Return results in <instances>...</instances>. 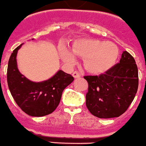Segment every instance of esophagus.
Wrapping results in <instances>:
<instances>
[{
    "label": "esophagus",
    "instance_id": "obj_1",
    "mask_svg": "<svg viewBox=\"0 0 146 146\" xmlns=\"http://www.w3.org/2000/svg\"><path fill=\"white\" fill-rule=\"evenodd\" d=\"M72 75H73V77H74V78H80V74L79 72H77V71H75V72H73Z\"/></svg>",
    "mask_w": 146,
    "mask_h": 146
}]
</instances>
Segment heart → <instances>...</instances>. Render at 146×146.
Wrapping results in <instances>:
<instances>
[{
  "instance_id": "b5f03b06",
  "label": "heart",
  "mask_w": 146,
  "mask_h": 146,
  "mask_svg": "<svg viewBox=\"0 0 146 146\" xmlns=\"http://www.w3.org/2000/svg\"><path fill=\"white\" fill-rule=\"evenodd\" d=\"M72 49L74 54L84 58L83 66L86 70L95 74L109 70L119 55L118 48L114 43L90 38L77 40ZM60 56L68 63L75 60L74 54L66 48H61Z\"/></svg>"
}]
</instances>
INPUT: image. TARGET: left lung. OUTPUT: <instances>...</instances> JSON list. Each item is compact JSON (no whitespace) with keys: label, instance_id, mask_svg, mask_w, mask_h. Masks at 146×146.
<instances>
[{"label":"left lung","instance_id":"obj_1","mask_svg":"<svg viewBox=\"0 0 146 146\" xmlns=\"http://www.w3.org/2000/svg\"><path fill=\"white\" fill-rule=\"evenodd\" d=\"M87 109L99 118L117 117L128 109L138 88V69L135 60L125 51L119 63L100 75H86Z\"/></svg>","mask_w":146,"mask_h":146}]
</instances>
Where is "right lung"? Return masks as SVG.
Masks as SVG:
<instances>
[{"label":"right lung","instance_id":"1","mask_svg":"<svg viewBox=\"0 0 146 146\" xmlns=\"http://www.w3.org/2000/svg\"><path fill=\"white\" fill-rule=\"evenodd\" d=\"M13 51L7 68V83L17 106L28 115L43 117L54 111L59 105L63 91L74 80L71 74L60 70L46 81L35 83L21 74L17 69V51Z\"/></svg>","mask_w":146,"mask_h":146}]
</instances>
